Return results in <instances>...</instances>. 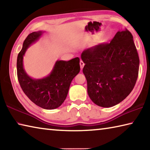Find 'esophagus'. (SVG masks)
<instances>
[{
  "label": "esophagus",
  "instance_id": "1",
  "mask_svg": "<svg viewBox=\"0 0 150 150\" xmlns=\"http://www.w3.org/2000/svg\"><path fill=\"white\" fill-rule=\"evenodd\" d=\"M84 65H85L84 62H83L82 60H81V61H80V67H81V69H83V67H84Z\"/></svg>",
  "mask_w": 150,
  "mask_h": 150
}]
</instances>
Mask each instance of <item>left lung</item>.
Returning <instances> with one entry per match:
<instances>
[{
	"label": "left lung",
	"mask_w": 150,
	"mask_h": 150,
	"mask_svg": "<svg viewBox=\"0 0 150 150\" xmlns=\"http://www.w3.org/2000/svg\"><path fill=\"white\" fill-rule=\"evenodd\" d=\"M87 93L96 105L108 108L129 95L138 79L139 59L133 36L127 29L116 33L109 44L81 54Z\"/></svg>",
	"instance_id": "obj_1"
}]
</instances>
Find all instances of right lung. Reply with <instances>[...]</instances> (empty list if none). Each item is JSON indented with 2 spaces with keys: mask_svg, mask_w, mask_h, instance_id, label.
<instances>
[{
  "mask_svg": "<svg viewBox=\"0 0 150 150\" xmlns=\"http://www.w3.org/2000/svg\"><path fill=\"white\" fill-rule=\"evenodd\" d=\"M44 31L34 32L24 41L17 57V75L22 91L33 103L47 110L57 108L64 102L71 83L80 71L79 58L69 61L57 60L49 75L42 79H34L27 74L23 58L30 45L38 40Z\"/></svg>",
  "mask_w": 150,
  "mask_h": 150,
  "instance_id": "right-lung-1",
  "label": "right lung"
}]
</instances>
